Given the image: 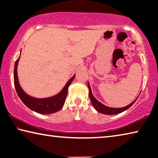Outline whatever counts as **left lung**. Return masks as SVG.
Returning a JSON list of instances; mask_svg holds the SVG:
<instances>
[{"instance_id": "1", "label": "left lung", "mask_w": 158, "mask_h": 158, "mask_svg": "<svg viewBox=\"0 0 158 158\" xmlns=\"http://www.w3.org/2000/svg\"><path fill=\"white\" fill-rule=\"evenodd\" d=\"M88 88H89V97L90 99V101H91V103L93 106V107H94L98 112H100V113L103 114H106V115L118 114L121 113V112H123L125 110H127L128 108H130V106H132L134 103H135V102L137 100V98L139 97L138 96L137 99H135V100H134L132 103L130 104V105H128L126 106H124V107H121V108L109 107V106L103 105L102 103H101L100 102H99L97 99H96L94 96H93L89 82H88Z\"/></svg>"}]
</instances>
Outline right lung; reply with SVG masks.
I'll return each instance as SVG.
<instances>
[{
  "label": "right lung",
  "mask_w": 158,
  "mask_h": 158,
  "mask_svg": "<svg viewBox=\"0 0 158 158\" xmlns=\"http://www.w3.org/2000/svg\"><path fill=\"white\" fill-rule=\"evenodd\" d=\"M21 55V54H20ZM20 55L15 62L14 69V82L16 91L19 97L23 104L28 107L37 113L42 114H51L58 111L63 108L65 99L68 95V90L69 85L75 77V74L68 80L65 86L56 95L44 98H37L28 95L22 89L19 84L17 74V66L19 60Z\"/></svg>",
  "instance_id": "obj_1"
}]
</instances>
